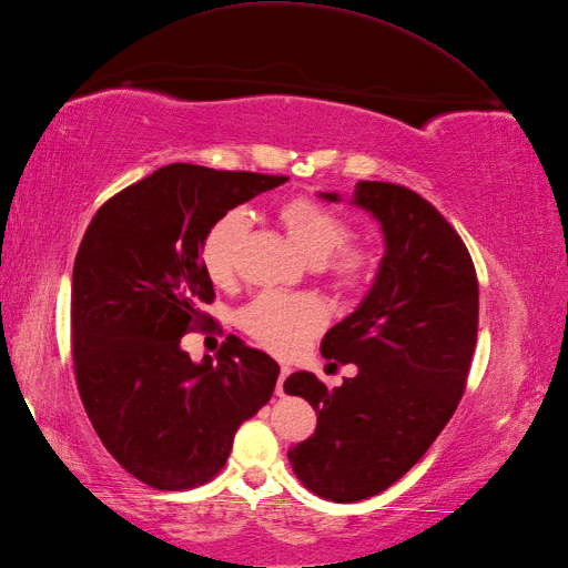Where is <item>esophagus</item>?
<instances>
[{
	"label": "esophagus",
	"mask_w": 568,
	"mask_h": 568,
	"mask_svg": "<svg viewBox=\"0 0 568 568\" xmlns=\"http://www.w3.org/2000/svg\"><path fill=\"white\" fill-rule=\"evenodd\" d=\"M288 373H292V368H288V366H282L280 368V378H276V395H284V381L288 378Z\"/></svg>",
	"instance_id": "obj_1"
}]
</instances>
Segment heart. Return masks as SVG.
I'll return each instance as SVG.
<instances>
[{
	"mask_svg": "<svg viewBox=\"0 0 568 568\" xmlns=\"http://www.w3.org/2000/svg\"><path fill=\"white\" fill-rule=\"evenodd\" d=\"M280 221L298 251L315 262L325 282L347 294L362 288L376 270V251L366 243H352L349 221L323 202L298 195L280 204ZM251 224L245 210H229L204 231L200 257L214 284H229L236 276L239 247ZM239 327L274 354H294L327 323L325 303L315 294L260 292L236 313Z\"/></svg>",
	"mask_w": 568,
	"mask_h": 568,
	"instance_id": "obj_1",
	"label": "heart"
}]
</instances>
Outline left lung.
<instances>
[{"mask_svg": "<svg viewBox=\"0 0 568 568\" xmlns=\"http://www.w3.org/2000/svg\"><path fill=\"white\" fill-rule=\"evenodd\" d=\"M354 204L381 221L385 257L371 294L321 352L356 364L358 376L335 390L308 371L284 381V393L317 414L315 434L288 450V463L303 487L337 504L376 496L419 463L465 393L479 325L475 262L432 202L358 180Z\"/></svg>", "mask_w": 568, "mask_h": 568, "instance_id": "obj_1", "label": "left lung"}]
</instances>
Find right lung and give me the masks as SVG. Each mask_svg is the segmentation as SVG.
I'll return each instance as SVG.
<instances>
[{
    "label": "right lung",
    "mask_w": 568,
    "mask_h": 568,
    "mask_svg": "<svg viewBox=\"0 0 568 568\" xmlns=\"http://www.w3.org/2000/svg\"><path fill=\"white\" fill-rule=\"evenodd\" d=\"M286 175L171 163L120 190L81 239L72 356L81 403L108 453L161 491L214 479L239 426L270 403L280 366L229 335L216 358L180 349L212 321L200 257L212 221Z\"/></svg>",
    "instance_id": "obj_1"
}]
</instances>
